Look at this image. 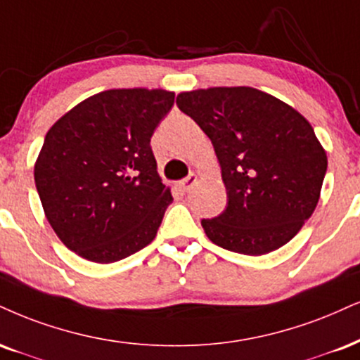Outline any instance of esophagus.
I'll return each instance as SVG.
<instances>
[{
  "instance_id": "obj_1",
  "label": "esophagus",
  "mask_w": 360,
  "mask_h": 360,
  "mask_svg": "<svg viewBox=\"0 0 360 360\" xmlns=\"http://www.w3.org/2000/svg\"><path fill=\"white\" fill-rule=\"evenodd\" d=\"M196 183H198V174H194V172H191V174H189L188 177H184V179L179 183L181 191H184V193L191 191L193 186L196 184Z\"/></svg>"
}]
</instances>
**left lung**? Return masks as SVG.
<instances>
[{"instance_id": "obj_1", "label": "left lung", "mask_w": 360, "mask_h": 360, "mask_svg": "<svg viewBox=\"0 0 360 360\" xmlns=\"http://www.w3.org/2000/svg\"><path fill=\"white\" fill-rule=\"evenodd\" d=\"M177 107L211 139L228 191L202 219L214 245L259 257L287 245L315 211L327 153L300 112L253 86L181 92Z\"/></svg>"}]
</instances>
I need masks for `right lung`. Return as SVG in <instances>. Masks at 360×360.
<instances>
[{
    "mask_svg": "<svg viewBox=\"0 0 360 360\" xmlns=\"http://www.w3.org/2000/svg\"><path fill=\"white\" fill-rule=\"evenodd\" d=\"M174 105L162 89H112L77 103L46 132L34 184L50 226L94 263L131 257L171 205L150 137Z\"/></svg>",
    "mask_w": 360,
    "mask_h": 360,
    "instance_id": "obj_1",
    "label": "right lung"
}]
</instances>
